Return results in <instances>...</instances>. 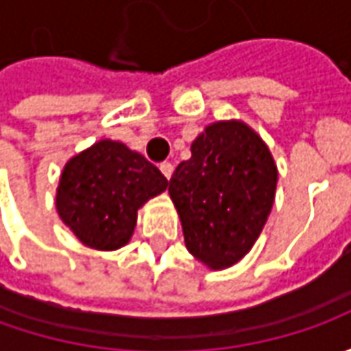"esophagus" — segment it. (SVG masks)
I'll use <instances>...</instances> for the list:
<instances>
[{"label":"esophagus","instance_id":"34e87169","mask_svg":"<svg viewBox=\"0 0 351 351\" xmlns=\"http://www.w3.org/2000/svg\"><path fill=\"white\" fill-rule=\"evenodd\" d=\"M160 169H162V173L169 180L171 173H173V164H171V162H162V164H160Z\"/></svg>","mask_w":351,"mask_h":351}]
</instances>
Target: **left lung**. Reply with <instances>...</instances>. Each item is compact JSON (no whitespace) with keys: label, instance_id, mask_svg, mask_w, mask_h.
<instances>
[{"label":"left lung","instance_id":"left-lung-1","mask_svg":"<svg viewBox=\"0 0 351 351\" xmlns=\"http://www.w3.org/2000/svg\"><path fill=\"white\" fill-rule=\"evenodd\" d=\"M276 187L274 156L256 130L242 121L209 125L168 187L187 250L210 269L240 262L271 213Z\"/></svg>","mask_w":351,"mask_h":351}]
</instances>
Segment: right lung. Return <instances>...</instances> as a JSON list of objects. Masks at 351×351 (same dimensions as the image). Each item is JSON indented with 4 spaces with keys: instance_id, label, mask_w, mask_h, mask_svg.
<instances>
[{
    "instance_id": "1",
    "label": "right lung",
    "mask_w": 351,
    "mask_h": 351,
    "mask_svg": "<svg viewBox=\"0 0 351 351\" xmlns=\"http://www.w3.org/2000/svg\"><path fill=\"white\" fill-rule=\"evenodd\" d=\"M166 187L168 180L144 156L105 138L66 162L56 210L82 244L117 250L130 240L138 209Z\"/></svg>"
}]
</instances>
